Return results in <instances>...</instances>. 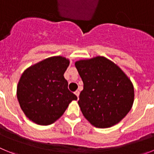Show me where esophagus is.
Instances as JSON below:
<instances>
[{"label":"esophagus","instance_id":"1","mask_svg":"<svg viewBox=\"0 0 154 154\" xmlns=\"http://www.w3.org/2000/svg\"><path fill=\"white\" fill-rule=\"evenodd\" d=\"M75 95H76V96H77V97L79 98V91L76 90L75 92Z\"/></svg>","mask_w":154,"mask_h":154}]
</instances>
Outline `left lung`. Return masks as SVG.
Listing matches in <instances>:
<instances>
[{"instance_id":"8db88e82","label":"left lung","mask_w":154,"mask_h":154,"mask_svg":"<svg viewBox=\"0 0 154 154\" xmlns=\"http://www.w3.org/2000/svg\"><path fill=\"white\" fill-rule=\"evenodd\" d=\"M75 65L83 82L78 103L87 120L98 128L119 123L130 112L134 100L130 79L105 57L80 60Z\"/></svg>"}]
</instances>
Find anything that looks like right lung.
I'll use <instances>...</instances> for the list:
<instances>
[{"mask_svg": "<svg viewBox=\"0 0 154 154\" xmlns=\"http://www.w3.org/2000/svg\"><path fill=\"white\" fill-rule=\"evenodd\" d=\"M69 60L55 56L24 71L17 87V97L23 112L39 125H50L60 118L77 96L69 90L64 73Z\"/></svg>", "mask_w": 154, "mask_h": 154, "instance_id": "right-lung-1", "label": "right lung"}]
</instances>
